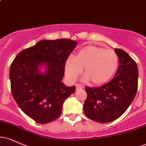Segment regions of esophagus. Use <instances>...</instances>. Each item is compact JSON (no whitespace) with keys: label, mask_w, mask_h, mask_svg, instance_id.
I'll list each match as a JSON object with an SVG mask.
<instances>
[{"label":"esophagus","mask_w":146,"mask_h":146,"mask_svg":"<svg viewBox=\"0 0 146 146\" xmlns=\"http://www.w3.org/2000/svg\"><path fill=\"white\" fill-rule=\"evenodd\" d=\"M83 86L82 85H80V84H77L76 85V90H80V89H82V88H83Z\"/></svg>","instance_id":"obj_1"}]
</instances>
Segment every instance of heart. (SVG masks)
<instances>
[{
    "label": "heart",
    "instance_id": "obj_1",
    "mask_svg": "<svg viewBox=\"0 0 146 146\" xmlns=\"http://www.w3.org/2000/svg\"><path fill=\"white\" fill-rule=\"evenodd\" d=\"M119 60L115 51L102 46L88 45L65 62L64 71L70 82L75 81L84 68V80L94 85L106 83L113 77L119 67Z\"/></svg>",
    "mask_w": 146,
    "mask_h": 146
}]
</instances>
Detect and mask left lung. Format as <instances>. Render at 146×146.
I'll list each match as a JSON object with an SVG mask.
<instances>
[{
    "label": "left lung",
    "mask_w": 146,
    "mask_h": 146,
    "mask_svg": "<svg viewBox=\"0 0 146 146\" xmlns=\"http://www.w3.org/2000/svg\"><path fill=\"white\" fill-rule=\"evenodd\" d=\"M115 51L119 65L114 78L102 86L85 88L87 98L84 113L99 123H108L121 116L137 92L139 72L136 62L123 50L115 48Z\"/></svg>",
    "instance_id": "obj_1"
}]
</instances>
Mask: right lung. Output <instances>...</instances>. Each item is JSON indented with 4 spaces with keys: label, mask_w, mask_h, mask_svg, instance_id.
Instances as JSON below:
<instances>
[{
    "label": "right lung",
    "mask_w": 146,
    "mask_h": 146,
    "mask_svg": "<svg viewBox=\"0 0 146 146\" xmlns=\"http://www.w3.org/2000/svg\"><path fill=\"white\" fill-rule=\"evenodd\" d=\"M78 42L69 39L42 40L23 50L9 69L13 98L18 106L36 123H47L62 113L65 100L75 93V86L62 82L65 62ZM46 66L41 74L39 66Z\"/></svg>",
    "instance_id": "right-lung-1"
}]
</instances>
